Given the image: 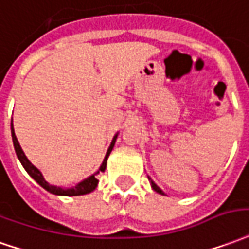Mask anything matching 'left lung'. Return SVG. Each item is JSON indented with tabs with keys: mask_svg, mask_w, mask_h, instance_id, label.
<instances>
[{
	"mask_svg": "<svg viewBox=\"0 0 249 249\" xmlns=\"http://www.w3.org/2000/svg\"><path fill=\"white\" fill-rule=\"evenodd\" d=\"M151 186H152V189H154V190L156 191V193H159V194H164V193H163V191H161L160 189H159V187H158V185H156V183H155L154 180H151Z\"/></svg>",
	"mask_w": 249,
	"mask_h": 249,
	"instance_id": "left-lung-1",
	"label": "left lung"
}]
</instances>
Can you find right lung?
Returning <instances> with one entry per match:
<instances>
[{"mask_svg": "<svg viewBox=\"0 0 249 249\" xmlns=\"http://www.w3.org/2000/svg\"><path fill=\"white\" fill-rule=\"evenodd\" d=\"M10 129H12V139H13V145H15L17 158L20 159L22 167L27 170V173L29 174V175H31V177H32V178H34L35 180H36V182L43 187V189H46L47 191H50V193H52V194H56V196H67V197H72V196H83V194H89V193H91V191L94 190L95 187H97V185H98V179L95 178V174H93L91 177H89V178H86L85 180H82L81 183H78V185H76L75 187H72V189H62V187H56V186L50 185L48 182H46V179L43 178V175H41V173H40L39 170H37V168H36L31 161L28 160L25 154L22 152L21 147H20V144H18V142H17V137H16L15 135L13 123L10 124ZM116 137L117 136H114V139H113L112 144H110V147H109V149H107V156H105V159H104V161H102V164H101L100 167V171H102V173H104V171H105V168H107V158H109V155H110V152H112L113 145H114V142H116ZM100 171H98V173H100Z\"/></svg>", "mask_w": 249, "mask_h": 249, "instance_id": "obj_1", "label": "right lung"}]
</instances>
